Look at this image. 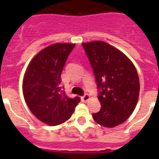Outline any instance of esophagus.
<instances>
[{
    "label": "esophagus",
    "instance_id": "34e87169",
    "mask_svg": "<svg viewBox=\"0 0 159 159\" xmlns=\"http://www.w3.org/2000/svg\"><path fill=\"white\" fill-rule=\"evenodd\" d=\"M81 99H82V102H87L90 99V96L88 94H85L81 97Z\"/></svg>",
    "mask_w": 159,
    "mask_h": 159
}]
</instances>
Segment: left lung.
I'll use <instances>...</instances> for the list:
<instances>
[{
    "label": "left lung",
    "mask_w": 159,
    "mask_h": 159,
    "mask_svg": "<svg viewBox=\"0 0 159 159\" xmlns=\"http://www.w3.org/2000/svg\"><path fill=\"white\" fill-rule=\"evenodd\" d=\"M94 72L102 108L92 114L101 125H120L135 109L139 79L133 62L122 52L102 41L82 43Z\"/></svg>",
    "instance_id": "8db88e82"
}]
</instances>
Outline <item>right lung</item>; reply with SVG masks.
<instances>
[{
  "label": "right lung",
  "instance_id": "right-lung-1",
  "mask_svg": "<svg viewBox=\"0 0 159 159\" xmlns=\"http://www.w3.org/2000/svg\"><path fill=\"white\" fill-rule=\"evenodd\" d=\"M73 43H54L41 50L30 62L23 79V94L29 109L48 125H57L72 116L81 99L69 98L61 87V73Z\"/></svg>",
  "mask_w": 159,
  "mask_h": 159
}]
</instances>
